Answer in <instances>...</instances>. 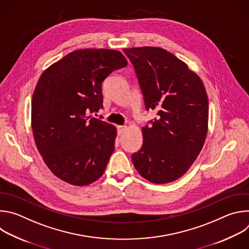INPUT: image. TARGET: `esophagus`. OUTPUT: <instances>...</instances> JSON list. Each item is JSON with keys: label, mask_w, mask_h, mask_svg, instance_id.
<instances>
[{"label": "esophagus", "mask_w": 249, "mask_h": 249, "mask_svg": "<svg viewBox=\"0 0 249 249\" xmlns=\"http://www.w3.org/2000/svg\"><path fill=\"white\" fill-rule=\"evenodd\" d=\"M126 130V126H117V134L120 136Z\"/></svg>", "instance_id": "obj_1"}]
</instances>
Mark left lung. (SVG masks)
Masks as SVG:
<instances>
[{
	"instance_id": "left-lung-1",
	"label": "left lung",
	"mask_w": 249,
	"mask_h": 249,
	"mask_svg": "<svg viewBox=\"0 0 249 249\" xmlns=\"http://www.w3.org/2000/svg\"><path fill=\"white\" fill-rule=\"evenodd\" d=\"M135 68L146 110H156L142 128L143 145L132 155L141 176L164 184L181 177L200 154L208 131L209 102L201 79L160 47L123 50Z\"/></svg>"
}]
</instances>
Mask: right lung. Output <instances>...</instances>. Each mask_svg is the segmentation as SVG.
<instances>
[{
  "instance_id": "obj_1",
  "label": "right lung",
  "mask_w": 249,
  "mask_h": 249,
  "mask_svg": "<svg viewBox=\"0 0 249 249\" xmlns=\"http://www.w3.org/2000/svg\"><path fill=\"white\" fill-rule=\"evenodd\" d=\"M127 64L116 50L81 49L41 75L32 96L31 126L38 152L61 180L85 186L103 174L116 128L87 114L102 108L103 81Z\"/></svg>"
}]
</instances>
